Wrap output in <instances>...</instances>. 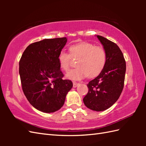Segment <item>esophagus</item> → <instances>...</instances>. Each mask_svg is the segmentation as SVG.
Returning <instances> with one entry per match:
<instances>
[{
  "mask_svg": "<svg viewBox=\"0 0 146 146\" xmlns=\"http://www.w3.org/2000/svg\"><path fill=\"white\" fill-rule=\"evenodd\" d=\"M80 84L78 83H76V82H73V88H76V87H77V86H78V85H79Z\"/></svg>",
  "mask_w": 146,
  "mask_h": 146,
  "instance_id": "34e87169",
  "label": "esophagus"
}]
</instances>
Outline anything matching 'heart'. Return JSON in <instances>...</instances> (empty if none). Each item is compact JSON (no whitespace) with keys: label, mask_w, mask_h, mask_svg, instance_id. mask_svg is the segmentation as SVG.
<instances>
[{"label":"heart","mask_w":146,"mask_h":146,"mask_svg":"<svg viewBox=\"0 0 146 146\" xmlns=\"http://www.w3.org/2000/svg\"><path fill=\"white\" fill-rule=\"evenodd\" d=\"M70 54L64 51L59 53L58 60L61 70L67 71L70 68L71 57L78 58L76 68L70 70L66 78L72 80H81L88 76L94 77L104 69L107 60L106 52L101 46H95L88 42L71 45L69 48Z\"/></svg>","instance_id":"b5f03b06"}]
</instances>
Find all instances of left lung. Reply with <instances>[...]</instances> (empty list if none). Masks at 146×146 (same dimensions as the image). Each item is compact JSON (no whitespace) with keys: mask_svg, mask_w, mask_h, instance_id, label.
Returning <instances> with one entry per match:
<instances>
[{"mask_svg":"<svg viewBox=\"0 0 146 146\" xmlns=\"http://www.w3.org/2000/svg\"><path fill=\"white\" fill-rule=\"evenodd\" d=\"M106 52L104 69L88 83V92L83 100L92 110L101 111L112 106L119 99L124 85L126 63L123 55L115 43L97 35Z\"/></svg>","mask_w":146,"mask_h":146,"instance_id":"left-lung-1","label":"left lung"}]
</instances>
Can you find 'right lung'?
<instances>
[{
	"mask_svg": "<svg viewBox=\"0 0 146 146\" xmlns=\"http://www.w3.org/2000/svg\"><path fill=\"white\" fill-rule=\"evenodd\" d=\"M67 38L44 39L27 46L19 61L22 88L29 103L42 112L60 110L73 87L63 80L58 57Z\"/></svg>",
	"mask_w": 146,
	"mask_h": 146,
	"instance_id": "right-lung-1",
	"label": "right lung"
}]
</instances>
